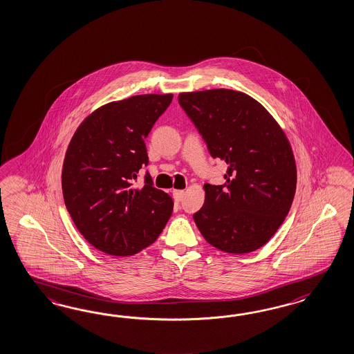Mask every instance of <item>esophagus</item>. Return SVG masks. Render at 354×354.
<instances>
[{"label":"esophagus","instance_id":"esophagus-1","mask_svg":"<svg viewBox=\"0 0 354 354\" xmlns=\"http://www.w3.org/2000/svg\"><path fill=\"white\" fill-rule=\"evenodd\" d=\"M183 196H185V190H173V198L176 202H181Z\"/></svg>","mask_w":354,"mask_h":354}]
</instances>
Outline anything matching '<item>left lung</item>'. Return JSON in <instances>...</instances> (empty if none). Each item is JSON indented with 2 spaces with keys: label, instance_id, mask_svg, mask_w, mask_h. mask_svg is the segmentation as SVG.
Returning a JSON list of instances; mask_svg holds the SVG:
<instances>
[{
  "label": "left lung",
  "instance_id": "1",
  "mask_svg": "<svg viewBox=\"0 0 354 354\" xmlns=\"http://www.w3.org/2000/svg\"><path fill=\"white\" fill-rule=\"evenodd\" d=\"M178 102L213 158L227 165L223 186L204 185L205 202L194 214L199 232L223 252L261 248L282 225L296 192V162L286 133L242 91H187Z\"/></svg>",
  "mask_w": 354,
  "mask_h": 354
}]
</instances>
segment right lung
I'll return each instance as SVG.
<instances>
[{
  "mask_svg": "<svg viewBox=\"0 0 354 354\" xmlns=\"http://www.w3.org/2000/svg\"><path fill=\"white\" fill-rule=\"evenodd\" d=\"M173 94H141L91 112L73 133L62 169L67 211L93 247L131 256L156 241L173 211L172 198L133 180L149 162L145 138Z\"/></svg>",
  "mask_w": 354,
  "mask_h": 354,
  "instance_id": "1",
  "label": "right lung"
}]
</instances>
